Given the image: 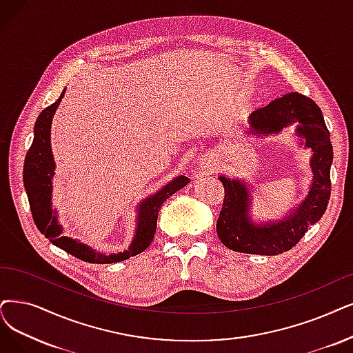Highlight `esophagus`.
I'll return each instance as SVG.
<instances>
[{"label":"esophagus","instance_id":"1","mask_svg":"<svg viewBox=\"0 0 353 353\" xmlns=\"http://www.w3.org/2000/svg\"><path fill=\"white\" fill-rule=\"evenodd\" d=\"M214 161L211 159L210 157H204V158H201V161H200V168L203 169V171H205V172H210V171H213V168H214Z\"/></svg>","mask_w":353,"mask_h":353}]
</instances>
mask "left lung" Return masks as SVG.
<instances>
[{"instance_id":"obj_1","label":"left lung","mask_w":353,"mask_h":353,"mask_svg":"<svg viewBox=\"0 0 353 353\" xmlns=\"http://www.w3.org/2000/svg\"><path fill=\"white\" fill-rule=\"evenodd\" d=\"M252 136L278 134L295 124V136L304 149L312 150L310 169L312 184L305 199L292 207L284 219L255 221L252 211V185L245 179L220 175L224 187V201L217 220V234L221 243L234 252L252 255H279L300 242L310 225L316 224L327 208L330 199V166L333 148L330 133L319 105L305 95L290 92L276 98L249 116Z\"/></svg>"}]
</instances>
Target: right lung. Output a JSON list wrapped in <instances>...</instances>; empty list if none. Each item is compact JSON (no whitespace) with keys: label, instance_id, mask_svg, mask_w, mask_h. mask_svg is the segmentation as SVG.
I'll return each instance as SVG.
<instances>
[{"label":"right lung","instance_id":"add662e5","mask_svg":"<svg viewBox=\"0 0 353 353\" xmlns=\"http://www.w3.org/2000/svg\"><path fill=\"white\" fill-rule=\"evenodd\" d=\"M65 90L61 97L52 105L46 107L40 112V116L34 124V137L33 143L26 154L24 168H23V182L29 199L30 210L33 214L34 224L41 234H45L49 242L54 246L63 249L70 255L90 263H112L129 259L142 253L152 243L154 232H157V223L161 205L176 191L184 188L190 178L179 175L169 181L165 187L148 199L140 201L136 207L137 219L133 241L128 250L119 253H101L92 249L91 246L78 242L77 239L63 236V228L58 221V211L52 207V191H53V176H54V159L50 146V129L52 119L58 110Z\"/></svg>","mask_w":353,"mask_h":353}]
</instances>
